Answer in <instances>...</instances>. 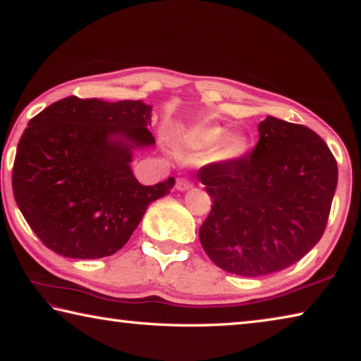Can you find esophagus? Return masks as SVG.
<instances>
[{"instance_id":"1","label":"esophagus","mask_w":361,"mask_h":361,"mask_svg":"<svg viewBox=\"0 0 361 361\" xmlns=\"http://www.w3.org/2000/svg\"><path fill=\"white\" fill-rule=\"evenodd\" d=\"M192 188V181L188 180V178H180L178 181H176V189L178 191H188V189Z\"/></svg>"}]
</instances>
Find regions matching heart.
Masks as SVG:
<instances>
[{
  "instance_id": "obj_1",
  "label": "heart",
  "mask_w": 361,
  "mask_h": 361,
  "mask_svg": "<svg viewBox=\"0 0 361 361\" xmlns=\"http://www.w3.org/2000/svg\"><path fill=\"white\" fill-rule=\"evenodd\" d=\"M181 149L192 154H207L213 164H231L245 154L248 143L242 133H226L221 126H197L185 130L176 138Z\"/></svg>"
}]
</instances>
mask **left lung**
<instances>
[{"mask_svg": "<svg viewBox=\"0 0 361 361\" xmlns=\"http://www.w3.org/2000/svg\"><path fill=\"white\" fill-rule=\"evenodd\" d=\"M259 142L231 164H209L197 178L213 200L199 239L218 267L242 277L283 271L325 232L338 164L309 127L267 116Z\"/></svg>", "mask_w": 361, "mask_h": 361, "instance_id": "1", "label": "left lung"}]
</instances>
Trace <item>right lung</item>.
Segmentation results:
<instances>
[{
	"mask_svg": "<svg viewBox=\"0 0 361 361\" xmlns=\"http://www.w3.org/2000/svg\"><path fill=\"white\" fill-rule=\"evenodd\" d=\"M151 105L66 97L28 122L12 169L23 218L47 248L97 259L126 245L151 202L175 178L143 186L132 151L152 146Z\"/></svg>",
	"mask_w": 361,
	"mask_h": 361,
	"instance_id": "1",
	"label": "right lung"
}]
</instances>
